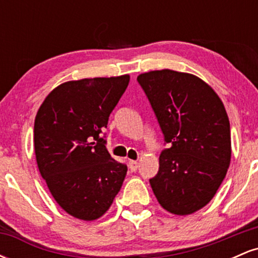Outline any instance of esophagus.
Returning a JSON list of instances; mask_svg holds the SVG:
<instances>
[{
    "instance_id": "esophagus-1",
    "label": "esophagus",
    "mask_w": 258,
    "mask_h": 258,
    "mask_svg": "<svg viewBox=\"0 0 258 258\" xmlns=\"http://www.w3.org/2000/svg\"><path fill=\"white\" fill-rule=\"evenodd\" d=\"M128 166H130V170H131L132 172H135V171H137L138 168V162L135 161V160H130Z\"/></svg>"
}]
</instances>
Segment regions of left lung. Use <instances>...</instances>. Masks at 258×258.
Returning a JSON list of instances; mask_svg holds the SVG:
<instances>
[{"label": "left lung", "mask_w": 258, "mask_h": 258, "mask_svg": "<svg viewBox=\"0 0 258 258\" xmlns=\"http://www.w3.org/2000/svg\"><path fill=\"white\" fill-rule=\"evenodd\" d=\"M143 88L168 148L149 179L159 204L190 215L215 197L230 164L229 119L223 103L203 80L186 73L141 74Z\"/></svg>", "instance_id": "obj_1"}]
</instances>
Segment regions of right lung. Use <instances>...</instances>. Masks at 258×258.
Returning <instances> with one entry per match:
<instances>
[{
  "label": "right lung",
  "mask_w": 258,
  "mask_h": 258,
  "mask_svg": "<svg viewBox=\"0 0 258 258\" xmlns=\"http://www.w3.org/2000/svg\"><path fill=\"white\" fill-rule=\"evenodd\" d=\"M128 82V75L65 82L35 117L41 176L59 206L79 220L104 215L126 177L127 166L111 158L100 135Z\"/></svg>",
  "instance_id": "1"
}]
</instances>
